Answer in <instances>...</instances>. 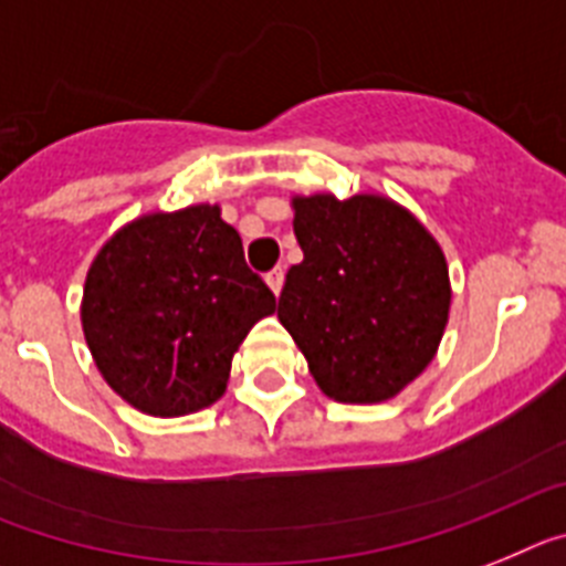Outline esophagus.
<instances>
[{
    "mask_svg": "<svg viewBox=\"0 0 566 566\" xmlns=\"http://www.w3.org/2000/svg\"><path fill=\"white\" fill-rule=\"evenodd\" d=\"M268 284H270V290H273V293H282V287H284V268H273L268 273Z\"/></svg>",
    "mask_w": 566,
    "mask_h": 566,
    "instance_id": "34e87169",
    "label": "esophagus"
}]
</instances>
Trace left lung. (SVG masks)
I'll return each mask as SVG.
<instances>
[{"instance_id":"obj_1","label":"left lung","mask_w":566,"mask_h":566,"mask_svg":"<svg viewBox=\"0 0 566 566\" xmlns=\"http://www.w3.org/2000/svg\"><path fill=\"white\" fill-rule=\"evenodd\" d=\"M293 210L304 259L287 270L279 322L331 399H392L430 365L444 336V253L381 196H302Z\"/></svg>"}]
</instances>
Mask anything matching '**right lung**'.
Here are the masks:
<instances>
[{
  "instance_id": "obj_1",
  "label": "right lung",
  "mask_w": 566,
  "mask_h": 566,
  "mask_svg": "<svg viewBox=\"0 0 566 566\" xmlns=\"http://www.w3.org/2000/svg\"><path fill=\"white\" fill-rule=\"evenodd\" d=\"M273 290L244 262L219 208L150 213L122 228L91 264L82 327L96 367L147 416H188L228 387L230 361Z\"/></svg>"
}]
</instances>
